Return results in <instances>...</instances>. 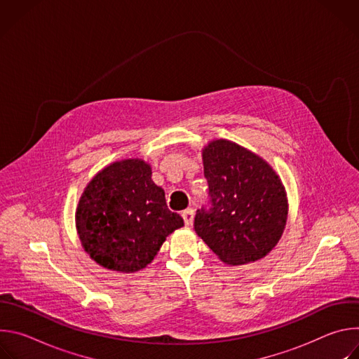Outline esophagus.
Wrapping results in <instances>:
<instances>
[{
  "label": "esophagus",
  "instance_id": "esophagus-1",
  "mask_svg": "<svg viewBox=\"0 0 359 359\" xmlns=\"http://www.w3.org/2000/svg\"><path fill=\"white\" fill-rule=\"evenodd\" d=\"M182 217H183L186 226H191V224H193V220H194V212H193L191 209H186V210L182 213Z\"/></svg>",
  "mask_w": 359,
  "mask_h": 359
}]
</instances>
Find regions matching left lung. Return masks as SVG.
I'll use <instances>...</instances> for the list:
<instances>
[{
    "instance_id": "1",
    "label": "left lung",
    "mask_w": 359,
    "mask_h": 359,
    "mask_svg": "<svg viewBox=\"0 0 359 359\" xmlns=\"http://www.w3.org/2000/svg\"><path fill=\"white\" fill-rule=\"evenodd\" d=\"M203 165L210 200L196 212V233L227 264L263 259L287 222L281 180L262 158L224 139L206 146Z\"/></svg>"
}]
</instances>
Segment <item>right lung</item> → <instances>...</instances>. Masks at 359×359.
Returning a JSON list of instances; mask_svg holds the SVG:
<instances>
[{
    "instance_id": "1",
    "label": "right lung",
    "mask_w": 359,
    "mask_h": 359,
    "mask_svg": "<svg viewBox=\"0 0 359 359\" xmlns=\"http://www.w3.org/2000/svg\"><path fill=\"white\" fill-rule=\"evenodd\" d=\"M183 219L169 210L165 191L140 159L116 162L86 186L76 210L85 251L105 269L133 273L144 269Z\"/></svg>"
}]
</instances>
